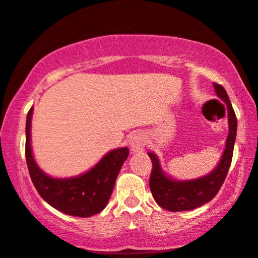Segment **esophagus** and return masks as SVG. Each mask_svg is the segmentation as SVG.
Returning a JSON list of instances; mask_svg holds the SVG:
<instances>
[{"label": "esophagus", "mask_w": 258, "mask_h": 258, "mask_svg": "<svg viewBox=\"0 0 258 258\" xmlns=\"http://www.w3.org/2000/svg\"><path fill=\"white\" fill-rule=\"evenodd\" d=\"M147 144L148 139L143 132L133 133L131 138H130V147H131V150L135 151V153H139V151L144 150L147 148Z\"/></svg>", "instance_id": "34e87169"}]
</instances>
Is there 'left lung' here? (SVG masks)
Segmentation results:
<instances>
[{
	"label": "left lung",
	"instance_id": "left-lung-1",
	"mask_svg": "<svg viewBox=\"0 0 258 258\" xmlns=\"http://www.w3.org/2000/svg\"><path fill=\"white\" fill-rule=\"evenodd\" d=\"M214 89L218 97L227 105L228 137L221 160L212 173L192 180H175L164 174L156 155L148 154L153 162V170L149 180L151 194L156 203L169 212H186L210 202L221 188L228 173L237 136V116L226 90L216 83H214Z\"/></svg>",
	"mask_w": 258,
	"mask_h": 258
}]
</instances>
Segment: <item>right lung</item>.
I'll use <instances>...</instances> for the list:
<instances>
[{"label": "right lung", "mask_w": 258, "mask_h": 258, "mask_svg": "<svg viewBox=\"0 0 258 258\" xmlns=\"http://www.w3.org/2000/svg\"><path fill=\"white\" fill-rule=\"evenodd\" d=\"M33 108L27 113L25 155L31 180L39 196L58 212L78 218H90L107 206L115 180L128 149H114L84 174L74 178H51L37 166L31 149V119Z\"/></svg>", "instance_id": "1"}]
</instances>
